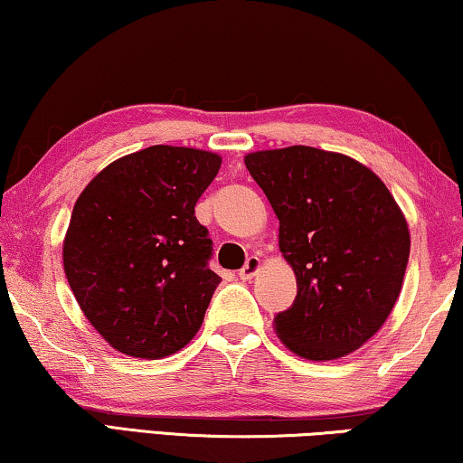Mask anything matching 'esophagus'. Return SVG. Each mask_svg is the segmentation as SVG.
Listing matches in <instances>:
<instances>
[{"instance_id": "obj_1", "label": "esophagus", "mask_w": 463, "mask_h": 463, "mask_svg": "<svg viewBox=\"0 0 463 463\" xmlns=\"http://www.w3.org/2000/svg\"><path fill=\"white\" fill-rule=\"evenodd\" d=\"M260 269V259L259 257H250L246 260V265L242 267V269L238 271V278L240 279H252L254 276H257V271Z\"/></svg>"}]
</instances>
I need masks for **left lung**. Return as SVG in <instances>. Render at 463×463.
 Returning <instances> with one entry per match:
<instances>
[{
	"mask_svg": "<svg viewBox=\"0 0 463 463\" xmlns=\"http://www.w3.org/2000/svg\"><path fill=\"white\" fill-rule=\"evenodd\" d=\"M246 169L279 219L297 298L273 319L298 357L330 361L376 334L403 286L410 227L376 173L311 146L260 150Z\"/></svg>",
	"mask_w": 463,
	"mask_h": 463,
	"instance_id": "8db88e82",
	"label": "left lung"
}]
</instances>
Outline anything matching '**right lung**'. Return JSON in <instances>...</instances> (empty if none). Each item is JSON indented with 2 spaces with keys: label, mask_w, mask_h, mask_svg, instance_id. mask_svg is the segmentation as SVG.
I'll return each instance as SVG.
<instances>
[{
  "label": "right lung",
  "mask_w": 463,
  "mask_h": 463,
  "mask_svg": "<svg viewBox=\"0 0 463 463\" xmlns=\"http://www.w3.org/2000/svg\"><path fill=\"white\" fill-rule=\"evenodd\" d=\"M219 166L215 152L150 146L110 163L77 198L64 273L117 351L163 359L203 326L221 278L209 269L213 240L194 206Z\"/></svg>",
  "instance_id": "add662e5"
}]
</instances>
